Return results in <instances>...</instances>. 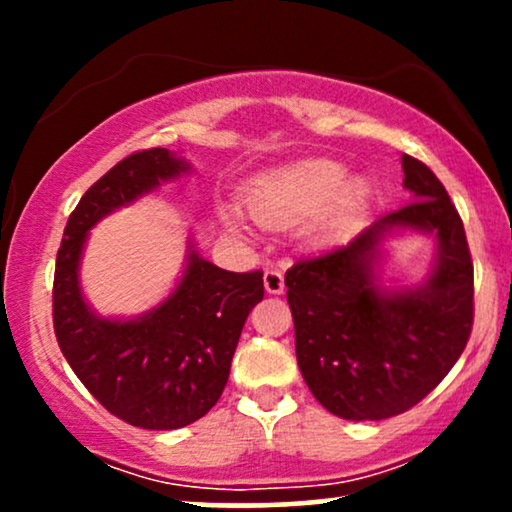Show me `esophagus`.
Returning <instances> with one entry per match:
<instances>
[{"label": "esophagus", "instance_id": "esophagus-1", "mask_svg": "<svg viewBox=\"0 0 512 512\" xmlns=\"http://www.w3.org/2000/svg\"><path fill=\"white\" fill-rule=\"evenodd\" d=\"M284 274L279 272V269H267L264 272V291L272 293V296H279V293H284Z\"/></svg>", "mask_w": 512, "mask_h": 512}]
</instances>
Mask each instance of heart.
Returning <instances> with one entry per match:
<instances>
[{
    "label": "heart",
    "mask_w": 512,
    "mask_h": 512,
    "mask_svg": "<svg viewBox=\"0 0 512 512\" xmlns=\"http://www.w3.org/2000/svg\"><path fill=\"white\" fill-rule=\"evenodd\" d=\"M368 182L344 178V166L327 158L303 161L264 175L245 197L250 216L264 228H291L313 216L310 236L339 240L354 226L368 202Z\"/></svg>",
    "instance_id": "obj_1"
}]
</instances>
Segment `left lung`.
<instances>
[{
  "label": "left lung",
  "instance_id": "1",
  "mask_svg": "<svg viewBox=\"0 0 512 512\" xmlns=\"http://www.w3.org/2000/svg\"><path fill=\"white\" fill-rule=\"evenodd\" d=\"M402 170L407 207L286 272L305 385L349 421L390 419L419 404L472 332L474 267L460 214L431 168L402 154ZM407 230L433 235L437 260L424 282L390 290L379 279L382 243Z\"/></svg>",
  "mask_w": 512,
  "mask_h": 512
}]
</instances>
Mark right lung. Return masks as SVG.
Returning <instances> with one entry per match:
<instances>
[{
	"label": "right lung",
	"mask_w": 512,
	"mask_h": 512,
	"mask_svg": "<svg viewBox=\"0 0 512 512\" xmlns=\"http://www.w3.org/2000/svg\"><path fill=\"white\" fill-rule=\"evenodd\" d=\"M190 173L168 149L137 151L110 168L76 204L57 252L52 320L76 378L110 414L149 431L202 419L219 402L250 310L264 298L262 272H226L187 240L170 296L137 317H103L81 291L88 231L115 209Z\"/></svg>",
	"instance_id": "1"
}]
</instances>
